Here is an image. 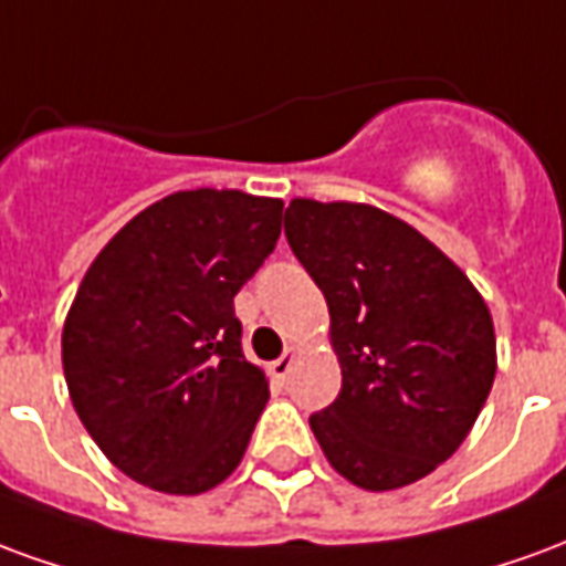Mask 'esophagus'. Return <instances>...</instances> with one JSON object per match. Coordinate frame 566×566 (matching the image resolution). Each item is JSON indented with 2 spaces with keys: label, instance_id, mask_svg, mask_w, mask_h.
<instances>
[{
  "label": "esophagus",
  "instance_id": "obj_1",
  "mask_svg": "<svg viewBox=\"0 0 566 566\" xmlns=\"http://www.w3.org/2000/svg\"><path fill=\"white\" fill-rule=\"evenodd\" d=\"M294 360H296L294 348H287V352L279 357V360H272V364H270L272 379L279 381V385H284V381H287V376H291V369H294Z\"/></svg>",
  "mask_w": 566,
  "mask_h": 566
}]
</instances>
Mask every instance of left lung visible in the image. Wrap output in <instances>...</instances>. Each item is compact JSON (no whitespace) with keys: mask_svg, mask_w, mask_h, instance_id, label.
<instances>
[{"mask_svg":"<svg viewBox=\"0 0 566 566\" xmlns=\"http://www.w3.org/2000/svg\"><path fill=\"white\" fill-rule=\"evenodd\" d=\"M284 235L331 308L343 391L308 418L367 491L412 485L458 451L497 373L485 300L430 239L364 202L294 199Z\"/></svg>","mask_w":566,"mask_h":566,"instance_id":"left-lung-1","label":"left lung"}]
</instances>
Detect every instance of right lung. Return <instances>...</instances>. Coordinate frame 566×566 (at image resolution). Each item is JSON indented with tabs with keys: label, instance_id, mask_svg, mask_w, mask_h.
Returning <instances> with one entry per match:
<instances>
[{
	"label": "right lung",
	"instance_id": "1",
	"mask_svg": "<svg viewBox=\"0 0 566 566\" xmlns=\"http://www.w3.org/2000/svg\"><path fill=\"white\" fill-rule=\"evenodd\" d=\"M282 199L178 190L99 251L63 324L69 397L120 473L202 494L233 473L270 385L233 296L282 233Z\"/></svg>",
	"mask_w": 566,
	"mask_h": 566
}]
</instances>
